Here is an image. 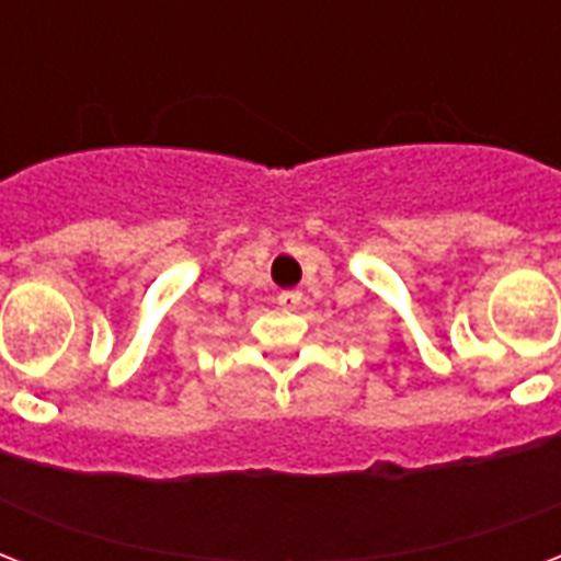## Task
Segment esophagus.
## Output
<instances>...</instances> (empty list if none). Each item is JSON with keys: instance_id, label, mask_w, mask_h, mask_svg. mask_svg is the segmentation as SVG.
<instances>
[{"instance_id": "obj_1", "label": "esophagus", "mask_w": 561, "mask_h": 561, "mask_svg": "<svg viewBox=\"0 0 561 561\" xmlns=\"http://www.w3.org/2000/svg\"><path fill=\"white\" fill-rule=\"evenodd\" d=\"M276 302H279L285 311H294V308H299V302H302V290H279Z\"/></svg>"}]
</instances>
